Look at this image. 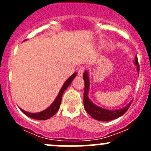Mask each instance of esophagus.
<instances>
[{
  "mask_svg": "<svg viewBox=\"0 0 151 151\" xmlns=\"http://www.w3.org/2000/svg\"><path fill=\"white\" fill-rule=\"evenodd\" d=\"M85 66H81L80 68H79L78 71V75L79 76H82L83 74V72L85 71Z\"/></svg>",
  "mask_w": 151,
  "mask_h": 151,
  "instance_id": "obj_1",
  "label": "esophagus"
}]
</instances>
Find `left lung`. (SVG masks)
<instances>
[{
	"instance_id": "left-lung-1",
	"label": "left lung",
	"mask_w": 151,
	"mask_h": 151,
	"mask_svg": "<svg viewBox=\"0 0 151 151\" xmlns=\"http://www.w3.org/2000/svg\"><path fill=\"white\" fill-rule=\"evenodd\" d=\"M135 64L137 66V71H139V66L138 63L137 58H135ZM83 80L85 81V91H84V107L85 110L87 111L88 114L91 115L92 118L97 121H109L118 118L119 117L122 116L123 114L128 110L132 104V101L129 102L123 109H118V110H108V109H104V108L99 107L96 106L91 101V100L88 98V90H89V78H88V72L85 71L83 74Z\"/></svg>"
}]
</instances>
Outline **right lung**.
<instances>
[{"mask_svg": "<svg viewBox=\"0 0 151 151\" xmlns=\"http://www.w3.org/2000/svg\"><path fill=\"white\" fill-rule=\"evenodd\" d=\"M77 75V73H74L73 74L68 80L65 82V83L63 84V87L60 89V92H59L57 98L55 99V100L54 101V102L52 103L50 106H49L47 109L45 110L42 111V112H39V113H30V112H25L23 109H20V110L23 112L25 115H26L27 116L30 117V118H33V119L36 120H47L49 118H51L52 116L55 115L56 112L58 111L59 108H60V103H61V99H62V96H63V93L66 91V89L69 86V85L71 84V83L72 82V80H74V77Z\"/></svg>", "mask_w": 151, "mask_h": 151, "instance_id": "right-lung-1", "label": "right lung"}]
</instances>
